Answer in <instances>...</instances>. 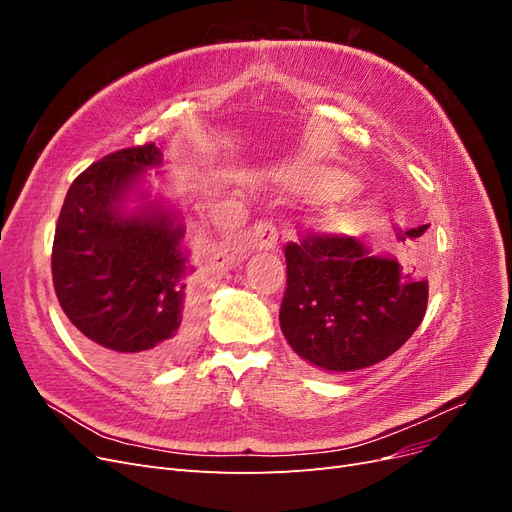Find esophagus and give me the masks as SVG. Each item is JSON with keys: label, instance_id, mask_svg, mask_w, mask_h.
<instances>
[{"label": "esophagus", "instance_id": "34e87169", "mask_svg": "<svg viewBox=\"0 0 512 512\" xmlns=\"http://www.w3.org/2000/svg\"><path fill=\"white\" fill-rule=\"evenodd\" d=\"M254 245L258 250H273L277 245V230L269 220H258L254 224Z\"/></svg>", "mask_w": 512, "mask_h": 512}]
</instances>
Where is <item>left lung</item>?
Returning <instances> with one entry per match:
<instances>
[{
    "label": "left lung",
    "instance_id": "8db88e82",
    "mask_svg": "<svg viewBox=\"0 0 512 512\" xmlns=\"http://www.w3.org/2000/svg\"><path fill=\"white\" fill-rule=\"evenodd\" d=\"M427 226L397 228V239ZM286 290L280 324L301 359L329 371L376 365L404 346L427 309V282L363 243L309 230L284 247Z\"/></svg>",
    "mask_w": 512,
    "mask_h": 512
}]
</instances>
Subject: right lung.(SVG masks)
Masks as SVG:
<instances>
[{"label":"right lung","instance_id":"obj_1","mask_svg":"<svg viewBox=\"0 0 512 512\" xmlns=\"http://www.w3.org/2000/svg\"><path fill=\"white\" fill-rule=\"evenodd\" d=\"M162 162L156 143L108 153L76 177L53 239L57 301L89 348L117 369L147 374L188 352L205 307V282L181 250L168 213L121 215L123 190Z\"/></svg>","mask_w":512,"mask_h":512}]
</instances>
